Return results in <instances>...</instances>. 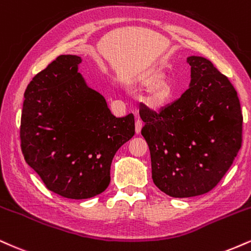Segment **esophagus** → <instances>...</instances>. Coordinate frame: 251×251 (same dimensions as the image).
<instances>
[{
  "label": "esophagus",
  "instance_id": "obj_1",
  "mask_svg": "<svg viewBox=\"0 0 251 251\" xmlns=\"http://www.w3.org/2000/svg\"><path fill=\"white\" fill-rule=\"evenodd\" d=\"M142 126H143L142 121L136 120V122H135V131H136V134H140L141 129H142Z\"/></svg>",
  "mask_w": 251,
  "mask_h": 251
}]
</instances>
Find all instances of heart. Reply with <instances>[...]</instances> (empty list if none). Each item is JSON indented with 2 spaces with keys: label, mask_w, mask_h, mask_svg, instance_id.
<instances>
[{
  "label": "heart",
  "mask_w": 251,
  "mask_h": 251,
  "mask_svg": "<svg viewBox=\"0 0 251 251\" xmlns=\"http://www.w3.org/2000/svg\"><path fill=\"white\" fill-rule=\"evenodd\" d=\"M136 83L138 85L152 84L148 91V101L150 105H152V107H163L172 99V83L169 81H166V79H160V74L158 73L144 74V75H142L137 79Z\"/></svg>",
  "instance_id": "b5f03b06"
}]
</instances>
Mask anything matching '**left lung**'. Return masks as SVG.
Listing matches in <instances>:
<instances>
[{
  "label": "left lung",
  "instance_id": "obj_1",
  "mask_svg": "<svg viewBox=\"0 0 251 251\" xmlns=\"http://www.w3.org/2000/svg\"><path fill=\"white\" fill-rule=\"evenodd\" d=\"M187 62L191 79L182 96L158 113L140 109L152 181L178 199L216 187L242 144L243 116L230 81L207 58L189 56Z\"/></svg>",
  "mask_w": 251,
  "mask_h": 251
}]
</instances>
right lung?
<instances>
[{
	"label": "right lung",
	"instance_id": "add662e5",
	"mask_svg": "<svg viewBox=\"0 0 251 251\" xmlns=\"http://www.w3.org/2000/svg\"><path fill=\"white\" fill-rule=\"evenodd\" d=\"M82 58L61 55L26 87L21 148L50 191L90 199L110 183L116 151L135 134L134 115L115 117L78 73Z\"/></svg>",
	"mask_w": 251,
	"mask_h": 251
}]
</instances>
